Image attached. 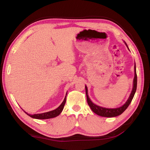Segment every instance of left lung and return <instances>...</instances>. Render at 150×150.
I'll list each match as a JSON object with an SVG mask.
<instances>
[{
	"label": "left lung",
	"mask_w": 150,
	"mask_h": 150,
	"mask_svg": "<svg viewBox=\"0 0 150 150\" xmlns=\"http://www.w3.org/2000/svg\"><path fill=\"white\" fill-rule=\"evenodd\" d=\"M126 45L127 46V43H125ZM128 47V46H127ZM134 72H135V76H134V81H133V88H132V91L130 93V95L129 96V98H128L127 101L123 105H122L120 107L118 108H115V109H108V108H104L100 107L98 105H95V103H93L91 100H90L88 96V88H87V86H85L86 88V97H87V102H88V103L89 106L91 108L93 112L96 114L97 115L100 116H103V117H116L119 116V115L122 114L124 111L127 109V107L129 106L130 104L132 99H133L134 95L135 93V91H136L137 89V74H136V67H135H135H134Z\"/></svg>",
	"instance_id": "left-lung-1"
}]
</instances>
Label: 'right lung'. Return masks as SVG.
I'll return each instance as SVG.
<instances>
[{
	"mask_svg": "<svg viewBox=\"0 0 150 150\" xmlns=\"http://www.w3.org/2000/svg\"><path fill=\"white\" fill-rule=\"evenodd\" d=\"M67 93L66 94V96L63 100V102H62V103L59 105L56 109H55L54 110H51L49 111V112H45V113H41V114H28L26 112H25L28 116H29L30 117H33V118H35V119H39V120H45V119H50V118H53L59 116L62 112V110L64 109V106L65 105L66 101H67Z\"/></svg>",
	"mask_w": 150,
	"mask_h": 150,
	"instance_id": "1",
	"label": "right lung"
}]
</instances>
